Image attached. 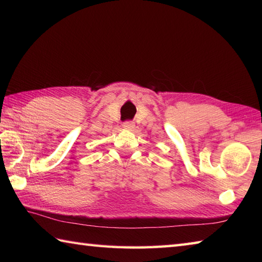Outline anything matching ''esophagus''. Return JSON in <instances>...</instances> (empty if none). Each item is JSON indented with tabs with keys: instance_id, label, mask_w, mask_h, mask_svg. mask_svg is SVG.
Returning <instances> with one entry per match:
<instances>
[{
	"instance_id": "34e87169",
	"label": "esophagus",
	"mask_w": 262,
	"mask_h": 262,
	"mask_svg": "<svg viewBox=\"0 0 262 262\" xmlns=\"http://www.w3.org/2000/svg\"><path fill=\"white\" fill-rule=\"evenodd\" d=\"M122 127H124L125 129H133V128L135 127V124L133 121H126V122H124Z\"/></svg>"
}]
</instances>
